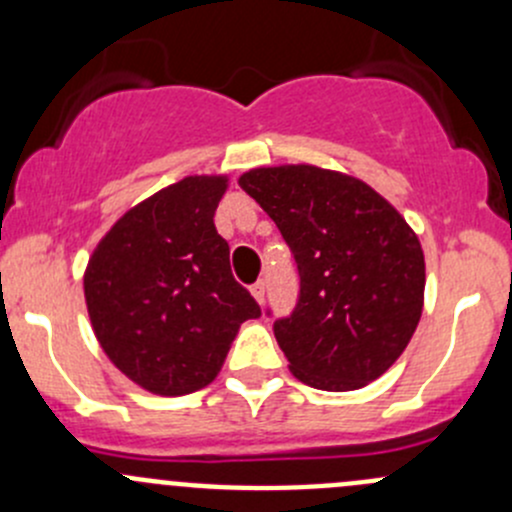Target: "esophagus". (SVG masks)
<instances>
[{"label":"esophagus","mask_w":512,"mask_h":512,"mask_svg":"<svg viewBox=\"0 0 512 512\" xmlns=\"http://www.w3.org/2000/svg\"><path fill=\"white\" fill-rule=\"evenodd\" d=\"M250 292H252V297H255L257 299V302H265V282H255V285H252L250 287Z\"/></svg>","instance_id":"esophagus-1"}]
</instances>
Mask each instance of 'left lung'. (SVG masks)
Masks as SVG:
<instances>
[{"mask_svg":"<svg viewBox=\"0 0 512 512\" xmlns=\"http://www.w3.org/2000/svg\"><path fill=\"white\" fill-rule=\"evenodd\" d=\"M240 188L280 227L299 272L297 304L275 322L289 371L324 391L379 379L421 319L426 265L416 232L374 188L337 170L255 168Z\"/></svg>","mask_w":512,"mask_h":512,"instance_id":"obj_1","label":"left lung"}]
</instances>
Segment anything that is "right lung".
Masks as SVG:
<instances>
[{"instance_id": "obj_1", "label": "right lung", "mask_w": 512, "mask_h": 512, "mask_svg": "<svg viewBox=\"0 0 512 512\" xmlns=\"http://www.w3.org/2000/svg\"><path fill=\"white\" fill-rule=\"evenodd\" d=\"M225 188V175H188L158 190L106 232L86 267L98 344L151 394L208 386L240 324L262 314L215 230Z\"/></svg>"}]
</instances>
